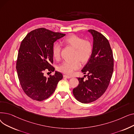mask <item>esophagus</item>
Returning a JSON list of instances; mask_svg holds the SVG:
<instances>
[{
	"instance_id": "esophagus-1",
	"label": "esophagus",
	"mask_w": 134,
	"mask_h": 134,
	"mask_svg": "<svg viewBox=\"0 0 134 134\" xmlns=\"http://www.w3.org/2000/svg\"><path fill=\"white\" fill-rule=\"evenodd\" d=\"M63 77H64V78H66L67 79H70V78H72L71 76H69V75H63Z\"/></svg>"
}]
</instances>
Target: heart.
Wrapping results in <instances>:
<instances>
[{
  "instance_id": "heart-1",
  "label": "heart",
  "mask_w": 134,
  "mask_h": 134,
  "mask_svg": "<svg viewBox=\"0 0 134 134\" xmlns=\"http://www.w3.org/2000/svg\"><path fill=\"white\" fill-rule=\"evenodd\" d=\"M64 42L75 49L74 59H78L82 62H86L89 60L93 52V47L90 42L73 35L66 37ZM61 49V46L59 43H55L53 47V56L56 60L60 58ZM80 67V63L76 59L72 62H63L59 66L58 70L65 74L71 75Z\"/></svg>"
}]
</instances>
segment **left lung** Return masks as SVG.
Segmentation results:
<instances>
[{"instance_id":"left-lung-1","label":"left lung","mask_w":134,"mask_h":134,"mask_svg":"<svg viewBox=\"0 0 134 134\" xmlns=\"http://www.w3.org/2000/svg\"><path fill=\"white\" fill-rule=\"evenodd\" d=\"M93 37V52L81 72L87 73V80L78 78L79 85L73 90L76 99L90 103L100 98L107 90L114 71V58L108 40L100 32L88 30Z\"/></svg>"}]
</instances>
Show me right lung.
<instances>
[{"label": "right lung", "instance_id": "add662e5", "mask_svg": "<svg viewBox=\"0 0 134 134\" xmlns=\"http://www.w3.org/2000/svg\"><path fill=\"white\" fill-rule=\"evenodd\" d=\"M66 34L54 32L45 28L31 31L21 42L16 63L20 85L25 93L33 100L42 101L50 97L62 74L55 71L48 78L44 71H54L52 53L54 43Z\"/></svg>", "mask_w": 134, "mask_h": 134}]
</instances>
